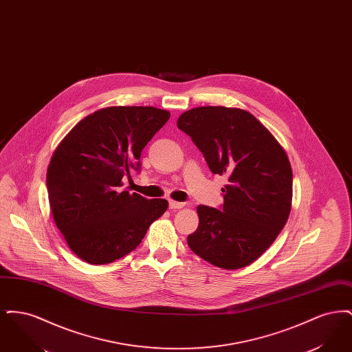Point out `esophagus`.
Returning a JSON list of instances; mask_svg holds the SVG:
<instances>
[{
  "instance_id": "esophagus-1",
  "label": "esophagus",
  "mask_w": 352,
  "mask_h": 352,
  "mask_svg": "<svg viewBox=\"0 0 352 352\" xmlns=\"http://www.w3.org/2000/svg\"><path fill=\"white\" fill-rule=\"evenodd\" d=\"M184 206V203H182V201H168V207L171 210H178V208H182Z\"/></svg>"
}]
</instances>
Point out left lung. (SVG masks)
<instances>
[{
  "label": "left lung",
  "mask_w": 352,
  "mask_h": 352,
  "mask_svg": "<svg viewBox=\"0 0 352 352\" xmlns=\"http://www.w3.org/2000/svg\"><path fill=\"white\" fill-rule=\"evenodd\" d=\"M177 125L210 170L228 177L219 210L198 206L199 226L187 236L188 247L218 268L250 265L272 245L290 214L293 173L286 153L257 118L239 108H194Z\"/></svg>",
  "instance_id": "left-lung-1"
}]
</instances>
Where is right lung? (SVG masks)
<instances>
[{"label":"right lung","mask_w":352,"mask_h":352,"mask_svg":"<svg viewBox=\"0 0 352 352\" xmlns=\"http://www.w3.org/2000/svg\"><path fill=\"white\" fill-rule=\"evenodd\" d=\"M154 107L104 108L78 122L51 157V212L68 247L88 264L113 263L134 251L166 199H146L121 188L141 170V151L166 122Z\"/></svg>","instance_id":"obj_1"}]
</instances>
